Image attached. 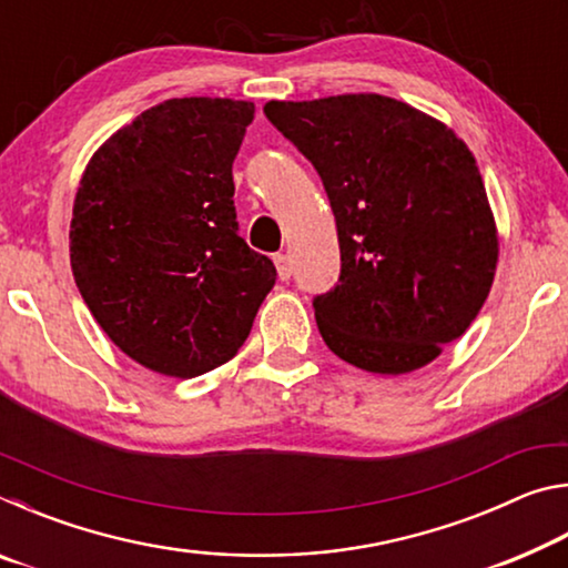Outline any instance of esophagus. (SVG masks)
<instances>
[{"label":"esophagus","instance_id":"1","mask_svg":"<svg viewBox=\"0 0 568 568\" xmlns=\"http://www.w3.org/2000/svg\"><path fill=\"white\" fill-rule=\"evenodd\" d=\"M273 261H275V267H277V275H281V281H287V277H291V273H293L291 257H287L285 253H277Z\"/></svg>","mask_w":568,"mask_h":568}]
</instances>
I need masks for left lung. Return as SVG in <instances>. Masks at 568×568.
Returning <instances> with one entry per match:
<instances>
[{
  "instance_id": "obj_1",
  "label": "left lung",
  "mask_w": 568,
  "mask_h": 568,
  "mask_svg": "<svg viewBox=\"0 0 568 568\" xmlns=\"http://www.w3.org/2000/svg\"><path fill=\"white\" fill-rule=\"evenodd\" d=\"M263 112L311 160L338 227V283L313 297L325 345L371 373L423 368L474 323L496 273L470 150L383 94L273 100Z\"/></svg>"
}]
</instances>
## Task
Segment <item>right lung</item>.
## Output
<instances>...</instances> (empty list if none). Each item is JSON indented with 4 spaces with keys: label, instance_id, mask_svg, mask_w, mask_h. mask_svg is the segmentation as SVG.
Masks as SVG:
<instances>
[{
    "label": "right lung",
    "instance_id": "obj_1",
    "mask_svg": "<svg viewBox=\"0 0 568 568\" xmlns=\"http://www.w3.org/2000/svg\"><path fill=\"white\" fill-rule=\"evenodd\" d=\"M253 102L182 98L94 152L74 197L72 275L110 341L195 378L245 343L275 265L237 233L233 162Z\"/></svg>",
    "mask_w": 568,
    "mask_h": 568
}]
</instances>
